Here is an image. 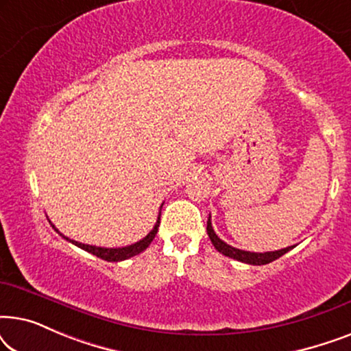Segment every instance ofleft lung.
I'll return each instance as SVG.
<instances>
[{
    "instance_id": "1",
    "label": "left lung",
    "mask_w": 351,
    "mask_h": 351,
    "mask_svg": "<svg viewBox=\"0 0 351 351\" xmlns=\"http://www.w3.org/2000/svg\"><path fill=\"white\" fill-rule=\"evenodd\" d=\"M208 234L210 238V241H213L214 247L217 249L220 254H223V256H227L230 258H234V261H239V262H244V263H251V265H265V263H270L273 261H276V258H280L281 256H285L286 252H289L292 247L294 246H289V247H285V249H280V251H271V252H249V251H241V249H237L233 246H230L225 241H222L217 234H215L214 228H213V223H210V215L208 217Z\"/></svg>"
}]
</instances>
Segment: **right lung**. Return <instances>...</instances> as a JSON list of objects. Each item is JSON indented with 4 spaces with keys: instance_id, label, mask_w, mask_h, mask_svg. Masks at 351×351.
<instances>
[{
    "instance_id": "add662e5",
    "label": "right lung",
    "mask_w": 351,
    "mask_h": 351,
    "mask_svg": "<svg viewBox=\"0 0 351 351\" xmlns=\"http://www.w3.org/2000/svg\"><path fill=\"white\" fill-rule=\"evenodd\" d=\"M161 208H162V206H161ZM160 220H161V210H160V214H158V220H156L155 227H153L152 232L148 233L145 238H142L141 241H137V243H134V244H129V246H124V247H99V246H90V244H83V243L73 241V239H69L66 237H64V234H62L59 230L54 227V225H52V223L51 225H52V227H54L56 232H59L60 237H64L66 241L73 243L75 246L84 249V251L94 254V256L104 258V261H107V262H119V261H126V258H129V257L137 256V254H141L142 251H145V249L150 246V243L153 241V239H155V234L158 232V227H160Z\"/></svg>"
}]
</instances>
